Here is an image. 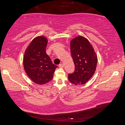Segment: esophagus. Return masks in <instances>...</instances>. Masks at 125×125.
<instances>
[{"label":"esophagus","mask_w":125,"mask_h":125,"mask_svg":"<svg viewBox=\"0 0 125 125\" xmlns=\"http://www.w3.org/2000/svg\"><path fill=\"white\" fill-rule=\"evenodd\" d=\"M59 66L60 67H61V68H62V67H64V64H62V63H61V64H59Z\"/></svg>","instance_id":"34e87169"}]
</instances>
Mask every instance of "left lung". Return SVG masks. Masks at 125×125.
<instances>
[{
    "label": "left lung",
    "instance_id": "obj_1",
    "mask_svg": "<svg viewBox=\"0 0 125 125\" xmlns=\"http://www.w3.org/2000/svg\"><path fill=\"white\" fill-rule=\"evenodd\" d=\"M70 49L75 71L69 73V80L76 85L85 84L95 73L97 62L96 54L89 41L82 36L71 41Z\"/></svg>",
    "mask_w": 125,
    "mask_h": 125
}]
</instances>
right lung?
<instances>
[{
	"label": "right lung",
	"mask_w": 125,
	"mask_h": 125,
	"mask_svg": "<svg viewBox=\"0 0 125 125\" xmlns=\"http://www.w3.org/2000/svg\"><path fill=\"white\" fill-rule=\"evenodd\" d=\"M47 44L45 37L38 36L31 41L24 54V70L30 79L38 84H45L52 80L58 67L46 54Z\"/></svg>",
	"instance_id": "right-lung-1"
}]
</instances>
